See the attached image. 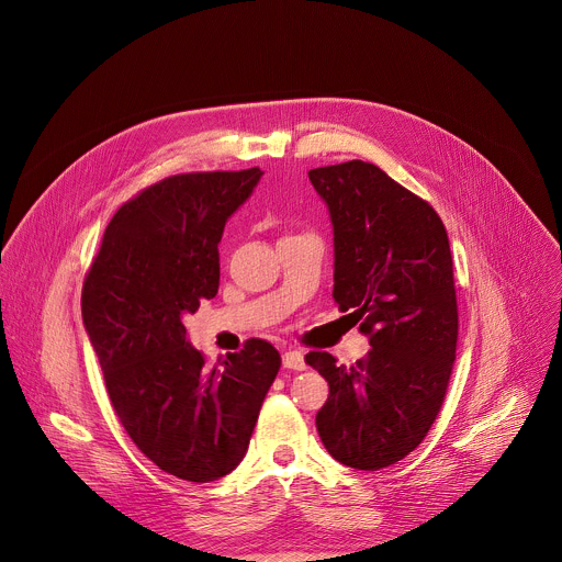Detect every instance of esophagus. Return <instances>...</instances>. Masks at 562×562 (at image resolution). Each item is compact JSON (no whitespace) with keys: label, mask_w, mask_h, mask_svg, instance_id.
<instances>
[{"label":"esophagus","mask_w":562,"mask_h":562,"mask_svg":"<svg viewBox=\"0 0 562 562\" xmlns=\"http://www.w3.org/2000/svg\"><path fill=\"white\" fill-rule=\"evenodd\" d=\"M282 364H284V369H293V371H304L306 369L304 356L295 349H289V351L282 353Z\"/></svg>","instance_id":"34e87169"}]
</instances>
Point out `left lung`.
<instances>
[{"label": "left lung", "mask_w": 562, "mask_h": 562, "mask_svg": "<svg viewBox=\"0 0 562 562\" xmlns=\"http://www.w3.org/2000/svg\"><path fill=\"white\" fill-rule=\"evenodd\" d=\"M308 180L331 213L334 300L371 345L351 367L306 353L329 382L315 427L338 462L378 471L425 440L445 403L458 342L449 237L429 202L371 162L319 167Z\"/></svg>", "instance_id": "left-lung-1"}]
</instances>
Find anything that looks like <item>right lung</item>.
Here are the masks:
<instances>
[{
	"instance_id": "add662e5",
	"label": "right lung",
	"mask_w": 562,
	"mask_h": 562,
	"mask_svg": "<svg viewBox=\"0 0 562 562\" xmlns=\"http://www.w3.org/2000/svg\"><path fill=\"white\" fill-rule=\"evenodd\" d=\"M260 178L258 167L180 173L142 189L109 222L82 286V319L122 427L189 483L245 458L280 371V353L260 338L209 367L184 327L215 297L224 224Z\"/></svg>"
}]
</instances>
